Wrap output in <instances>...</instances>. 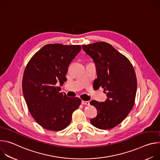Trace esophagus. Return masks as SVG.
I'll return each mask as SVG.
<instances>
[{
	"label": "esophagus",
	"mask_w": 160,
	"mask_h": 160,
	"mask_svg": "<svg viewBox=\"0 0 160 160\" xmlns=\"http://www.w3.org/2000/svg\"><path fill=\"white\" fill-rule=\"evenodd\" d=\"M82 104L84 105H90V102L89 101H82Z\"/></svg>",
	"instance_id": "esophagus-1"
}]
</instances>
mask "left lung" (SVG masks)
<instances>
[{
	"label": "left lung",
	"mask_w": 160,
	"mask_h": 160,
	"mask_svg": "<svg viewBox=\"0 0 160 160\" xmlns=\"http://www.w3.org/2000/svg\"><path fill=\"white\" fill-rule=\"evenodd\" d=\"M83 50L93 59L99 87H102L107 99L104 102L91 101L98 111L90 123L107 130L120 124L132 110L137 92V78L130 61L111 45L104 42L83 45Z\"/></svg>",
	"instance_id": "obj_1"
}]
</instances>
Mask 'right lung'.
Here are the masks:
<instances>
[{
    "mask_svg": "<svg viewBox=\"0 0 160 160\" xmlns=\"http://www.w3.org/2000/svg\"><path fill=\"white\" fill-rule=\"evenodd\" d=\"M81 51L80 45L48 44L29 61L22 77V94L28 110L43 128L59 131L71 122L72 113L81 100L60 92L66 81V75L72 61Z\"/></svg>",
    "mask_w": 160,
    "mask_h": 160,
    "instance_id": "add662e5",
    "label": "right lung"
}]
</instances>
